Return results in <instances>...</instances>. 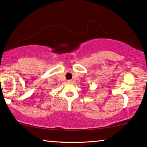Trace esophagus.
I'll use <instances>...</instances> for the list:
<instances>
[{
	"mask_svg": "<svg viewBox=\"0 0 147 147\" xmlns=\"http://www.w3.org/2000/svg\"><path fill=\"white\" fill-rule=\"evenodd\" d=\"M67 82H68V83H71L72 81H71V80H67Z\"/></svg>",
	"mask_w": 147,
	"mask_h": 147,
	"instance_id": "obj_1",
	"label": "esophagus"
}]
</instances>
